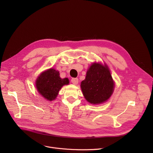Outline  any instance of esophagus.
I'll return each mask as SVG.
<instances>
[{"instance_id": "1", "label": "esophagus", "mask_w": 153, "mask_h": 153, "mask_svg": "<svg viewBox=\"0 0 153 153\" xmlns=\"http://www.w3.org/2000/svg\"><path fill=\"white\" fill-rule=\"evenodd\" d=\"M78 81H79V80H78L77 78H72L71 79V82L73 84H74V85L77 84Z\"/></svg>"}]
</instances>
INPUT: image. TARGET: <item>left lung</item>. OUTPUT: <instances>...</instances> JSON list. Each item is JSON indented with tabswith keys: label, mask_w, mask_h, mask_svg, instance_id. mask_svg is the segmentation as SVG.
Wrapping results in <instances>:
<instances>
[{
	"label": "left lung",
	"mask_w": 153,
	"mask_h": 153,
	"mask_svg": "<svg viewBox=\"0 0 153 153\" xmlns=\"http://www.w3.org/2000/svg\"><path fill=\"white\" fill-rule=\"evenodd\" d=\"M81 87L88 102L99 104L110 97L114 91V82L106 65L94 63L87 71L85 79L81 82Z\"/></svg>",
	"instance_id": "obj_1"
}]
</instances>
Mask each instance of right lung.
I'll use <instances>...</instances> for the list:
<instances>
[{"mask_svg": "<svg viewBox=\"0 0 153 153\" xmlns=\"http://www.w3.org/2000/svg\"><path fill=\"white\" fill-rule=\"evenodd\" d=\"M68 78L61 79L59 72L54 69H50L41 74L36 81L38 92L48 100H53L56 98L59 91L64 85L69 84Z\"/></svg>", "mask_w": 153, "mask_h": 153, "instance_id": "right-lung-1", "label": "right lung"}]
</instances>
